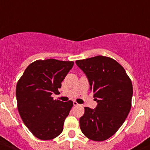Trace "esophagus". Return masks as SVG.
Returning a JSON list of instances; mask_svg holds the SVG:
<instances>
[{"label": "esophagus", "instance_id": "1", "mask_svg": "<svg viewBox=\"0 0 150 150\" xmlns=\"http://www.w3.org/2000/svg\"><path fill=\"white\" fill-rule=\"evenodd\" d=\"M73 105H74V106H79L80 104H78V102H75H75H73Z\"/></svg>", "mask_w": 150, "mask_h": 150}]
</instances>
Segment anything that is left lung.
<instances>
[{"instance_id": "obj_1", "label": "left lung", "mask_w": 150, "mask_h": 150, "mask_svg": "<svg viewBox=\"0 0 150 150\" xmlns=\"http://www.w3.org/2000/svg\"><path fill=\"white\" fill-rule=\"evenodd\" d=\"M75 63L87 76L98 103L94 110L85 107L79 120L81 131L89 139L104 141L117 132L131 110L132 83L124 68L110 57L96 56Z\"/></svg>"}]
</instances>
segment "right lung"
I'll use <instances>...</instances> for the list:
<instances>
[{"label": "right lung", "mask_w": 150, "mask_h": 150, "mask_svg": "<svg viewBox=\"0 0 150 150\" xmlns=\"http://www.w3.org/2000/svg\"><path fill=\"white\" fill-rule=\"evenodd\" d=\"M73 64V62L54 59L37 60L26 68L18 81V111L25 125L39 139H53L62 132L73 102L54 100L51 94L58 93Z\"/></svg>", "instance_id": "obj_1"}]
</instances>
